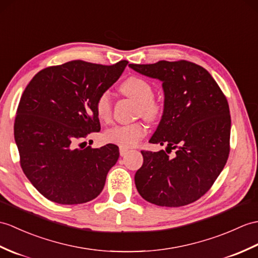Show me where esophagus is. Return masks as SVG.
<instances>
[{"instance_id": "34e87169", "label": "esophagus", "mask_w": 258, "mask_h": 258, "mask_svg": "<svg viewBox=\"0 0 258 258\" xmlns=\"http://www.w3.org/2000/svg\"><path fill=\"white\" fill-rule=\"evenodd\" d=\"M127 153H128V149L127 148L119 147V155H121V156H125V155H126Z\"/></svg>"}]
</instances>
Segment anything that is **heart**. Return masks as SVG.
Here are the masks:
<instances>
[{
    "label": "heart",
    "mask_w": 258,
    "mask_h": 258,
    "mask_svg": "<svg viewBox=\"0 0 258 258\" xmlns=\"http://www.w3.org/2000/svg\"><path fill=\"white\" fill-rule=\"evenodd\" d=\"M119 91L139 103L137 114L149 122L157 121L164 113V104L154 98V89L151 82L141 77H131L122 82ZM95 113L102 122H109L112 117V101L109 92H102L95 100ZM147 133L145 123L136 122L125 125H115L107 128L103 139L105 142L119 147H133Z\"/></svg>",
    "instance_id": "obj_1"
}]
</instances>
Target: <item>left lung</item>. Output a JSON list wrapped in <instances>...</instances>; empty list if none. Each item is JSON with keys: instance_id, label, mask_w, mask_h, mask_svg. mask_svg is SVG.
Returning <instances> with one entry per match:
<instances>
[{"instance_id": "obj_1", "label": "left lung", "mask_w": 258, "mask_h": 258, "mask_svg": "<svg viewBox=\"0 0 258 258\" xmlns=\"http://www.w3.org/2000/svg\"><path fill=\"white\" fill-rule=\"evenodd\" d=\"M144 76L163 81L164 114L149 143L165 151H142L135 173L143 199L160 207L187 206L206 195L230 154L231 115L226 97L201 66L187 60L131 63Z\"/></svg>"}]
</instances>
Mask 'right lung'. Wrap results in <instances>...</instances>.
Returning a JSON list of instances; mask_svg holds the SVG:
<instances>
[{
	"label": "right lung",
	"instance_id": "add662e5",
	"mask_svg": "<svg viewBox=\"0 0 258 258\" xmlns=\"http://www.w3.org/2000/svg\"><path fill=\"white\" fill-rule=\"evenodd\" d=\"M128 63L112 66L73 60L34 76L17 106L14 137L22 169L48 200L80 205L97 198L119 153L114 144L77 148L76 143L100 132L95 100ZM80 146V145H79Z\"/></svg>",
	"mask_w": 258,
	"mask_h": 258
}]
</instances>
